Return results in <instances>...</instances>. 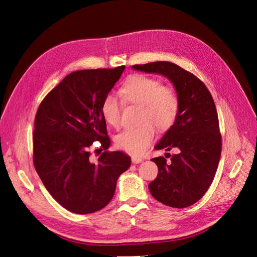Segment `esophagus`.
I'll list each match as a JSON object with an SVG mask.
<instances>
[{"label": "esophagus", "mask_w": 257, "mask_h": 257, "mask_svg": "<svg viewBox=\"0 0 257 257\" xmlns=\"http://www.w3.org/2000/svg\"><path fill=\"white\" fill-rule=\"evenodd\" d=\"M132 163H134V164H139V163L143 162V158L141 157H136V155H132Z\"/></svg>", "instance_id": "obj_1"}]
</instances>
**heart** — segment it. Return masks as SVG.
Here are the masks:
<instances>
[{"mask_svg": "<svg viewBox=\"0 0 257 257\" xmlns=\"http://www.w3.org/2000/svg\"><path fill=\"white\" fill-rule=\"evenodd\" d=\"M120 95L125 103L141 106L138 115L141 124L116 135L115 145L132 154L141 155L153 142L155 126L160 131L173 126L180 109V97L174 88L146 75L127 78L121 85ZM100 112L110 126L118 128L121 125V104L115 96L108 94L104 97Z\"/></svg>", "mask_w": 257, "mask_h": 257, "instance_id": "1", "label": "heart"}]
</instances>
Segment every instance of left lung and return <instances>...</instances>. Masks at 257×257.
<instances>
[{"label":"left lung","instance_id":"obj_1","mask_svg":"<svg viewBox=\"0 0 257 257\" xmlns=\"http://www.w3.org/2000/svg\"><path fill=\"white\" fill-rule=\"evenodd\" d=\"M137 71L165 76L180 97V109L173 126L154 147L176 150L167 160L152 161L159 167L157 179L149 184L151 195L174 208L195 204L211 185L219 165L222 137L213 98L195 75L172 62L159 61L132 66Z\"/></svg>","mask_w":257,"mask_h":257}]
</instances>
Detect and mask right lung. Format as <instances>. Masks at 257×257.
<instances>
[{
    "label": "right lung",
    "instance_id": "add662e5",
    "mask_svg": "<svg viewBox=\"0 0 257 257\" xmlns=\"http://www.w3.org/2000/svg\"><path fill=\"white\" fill-rule=\"evenodd\" d=\"M125 66L83 69L67 75L38 107L33 134V163L45 188L68 211L87 214L112 199L119 176L131 166L121 151H107L110 139L100 105ZM99 141L104 152L96 163L89 148Z\"/></svg>",
    "mask_w": 257,
    "mask_h": 257
}]
</instances>
